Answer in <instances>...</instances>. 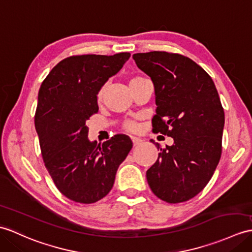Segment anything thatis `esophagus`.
I'll return each instance as SVG.
<instances>
[{"label": "esophagus", "instance_id": "34e87169", "mask_svg": "<svg viewBox=\"0 0 252 252\" xmlns=\"http://www.w3.org/2000/svg\"><path fill=\"white\" fill-rule=\"evenodd\" d=\"M131 138H132V142H133V145H134V146H137V145H139V144H142V142H143L142 139L138 138V137H135V136H132Z\"/></svg>", "mask_w": 252, "mask_h": 252}]
</instances>
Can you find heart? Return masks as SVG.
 Listing matches in <instances>:
<instances>
[{"mask_svg":"<svg viewBox=\"0 0 252 252\" xmlns=\"http://www.w3.org/2000/svg\"><path fill=\"white\" fill-rule=\"evenodd\" d=\"M139 79H142V77H138V76H136V77H133L130 80V83H133V81H136V80H139ZM105 92H106V85H103L101 88H99L97 93H96V98H97L98 102H101L102 99L104 98ZM125 126H126V128L127 131H136V128H137L136 124H135V122H133V121L126 122Z\"/></svg>","mask_w":252,"mask_h":252,"instance_id":"obj_1","label":"heart"}]
</instances>
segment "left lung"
<instances>
[{
	"mask_svg": "<svg viewBox=\"0 0 252 252\" xmlns=\"http://www.w3.org/2000/svg\"><path fill=\"white\" fill-rule=\"evenodd\" d=\"M155 85L153 132L174 138L147 173L151 191L176 204L197 195L213 177L222 153L224 110L212 77L188 57L166 51L134 54Z\"/></svg>",
	"mask_w": 252,
	"mask_h": 252,
	"instance_id": "8db88e82",
	"label": "left lung"
}]
</instances>
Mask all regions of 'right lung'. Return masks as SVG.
I'll return each mask as SVG.
<instances>
[{
  "label": "right lung",
  "instance_id": "1",
  "mask_svg": "<svg viewBox=\"0 0 252 252\" xmlns=\"http://www.w3.org/2000/svg\"><path fill=\"white\" fill-rule=\"evenodd\" d=\"M80 55L51 69L38 91L34 116L45 166L63 195L83 204L112 190L117 169L132 149L131 138L117 134L97 145L88 139L87 121L97 113L96 93L130 58Z\"/></svg>",
  "mask_w": 252,
  "mask_h": 252
}]
</instances>
